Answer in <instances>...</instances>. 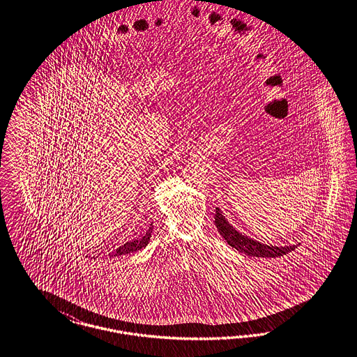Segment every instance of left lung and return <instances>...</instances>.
Here are the masks:
<instances>
[{
  "label": "left lung",
  "mask_w": 357,
  "mask_h": 357,
  "mask_svg": "<svg viewBox=\"0 0 357 357\" xmlns=\"http://www.w3.org/2000/svg\"><path fill=\"white\" fill-rule=\"evenodd\" d=\"M215 224L218 227L220 234L228 243V245L237 249L241 253L244 252L245 255L252 257H279L297 248V245H285V247L266 245L250 238L245 234H241L238 231H236V228H233L232 225L228 222V220H225V216H222L218 208H216Z\"/></svg>",
  "instance_id": "left-lung-1"
}]
</instances>
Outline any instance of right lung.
Returning a JSON list of instances; mask_svg holds the SVG:
<instances>
[{
  "label": "right lung",
  "mask_w": 357,
  "mask_h": 357,
  "mask_svg": "<svg viewBox=\"0 0 357 357\" xmlns=\"http://www.w3.org/2000/svg\"><path fill=\"white\" fill-rule=\"evenodd\" d=\"M152 229H153V228H152V224H151L149 229L144 233L141 237L133 238V240H130V241L123 244L121 247H119V248L116 249V250L112 253V257H113V256H114V257H116V256H124V255H128V253L137 252V250H139L141 248H145V247L148 245L151 237H152Z\"/></svg>",
  "instance_id": "right-lung-1"
}]
</instances>
